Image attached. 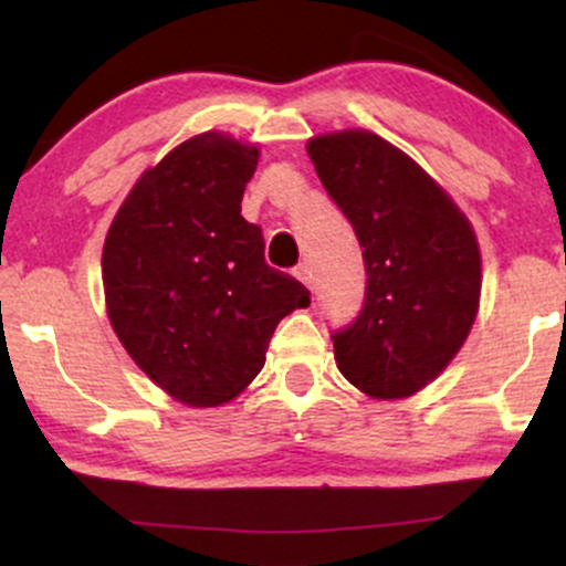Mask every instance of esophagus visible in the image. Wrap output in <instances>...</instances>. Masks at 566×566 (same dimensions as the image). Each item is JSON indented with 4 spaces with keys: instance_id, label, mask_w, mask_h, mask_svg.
Listing matches in <instances>:
<instances>
[{
    "instance_id": "34e87169",
    "label": "esophagus",
    "mask_w": 566,
    "mask_h": 566,
    "mask_svg": "<svg viewBox=\"0 0 566 566\" xmlns=\"http://www.w3.org/2000/svg\"><path fill=\"white\" fill-rule=\"evenodd\" d=\"M292 274H295V279H301L305 287L314 290V282H311V269H308V265H305V263L295 265V269H292Z\"/></svg>"
}]
</instances>
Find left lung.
Listing matches in <instances>:
<instances>
[{"instance_id":"left-lung-1","label":"left lung","mask_w":566,"mask_h":566,"mask_svg":"<svg viewBox=\"0 0 566 566\" xmlns=\"http://www.w3.org/2000/svg\"><path fill=\"white\" fill-rule=\"evenodd\" d=\"M308 157L365 247V305L333 333L337 367L375 399L412 396L450 365L476 319V233L423 167L369 129L311 138Z\"/></svg>"}]
</instances>
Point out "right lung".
<instances>
[{
  "instance_id": "obj_1",
  "label": "right lung",
  "mask_w": 566,
  "mask_h": 566,
  "mask_svg": "<svg viewBox=\"0 0 566 566\" xmlns=\"http://www.w3.org/2000/svg\"><path fill=\"white\" fill-rule=\"evenodd\" d=\"M255 146L201 133L127 193L103 244L108 319L133 361L172 399L218 407L265 365L276 324L311 292L265 263L242 218Z\"/></svg>"
}]
</instances>
